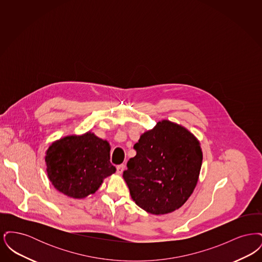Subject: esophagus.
Returning a JSON list of instances; mask_svg holds the SVG:
<instances>
[{
  "instance_id": "obj_1",
  "label": "esophagus",
  "mask_w": 262,
  "mask_h": 262,
  "mask_svg": "<svg viewBox=\"0 0 262 262\" xmlns=\"http://www.w3.org/2000/svg\"><path fill=\"white\" fill-rule=\"evenodd\" d=\"M125 166L124 164H122V165H118L117 166V173L118 174H122L123 172H124V170H125Z\"/></svg>"
}]
</instances>
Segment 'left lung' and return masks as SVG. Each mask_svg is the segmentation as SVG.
<instances>
[{"label":"left lung","instance_id":"8db88e82","mask_svg":"<svg viewBox=\"0 0 262 262\" xmlns=\"http://www.w3.org/2000/svg\"><path fill=\"white\" fill-rule=\"evenodd\" d=\"M123 177L133 200L151 214L161 215L182 207L200 177L202 151L189 130L168 120L145 132L134 146Z\"/></svg>","mask_w":262,"mask_h":262}]
</instances>
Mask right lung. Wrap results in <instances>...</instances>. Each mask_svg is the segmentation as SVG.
Masks as SVG:
<instances>
[{
  "instance_id": "add662e5",
  "label": "right lung",
  "mask_w": 262,
  "mask_h": 262,
  "mask_svg": "<svg viewBox=\"0 0 262 262\" xmlns=\"http://www.w3.org/2000/svg\"><path fill=\"white\" fill-rule=\"evenodd\" d=\"M110 144L88 132L53 142L46 151L48 179L57 190L84 199L98 190L103 180L116 172L110 162Z\"/></svg>"
}]
</instances>
